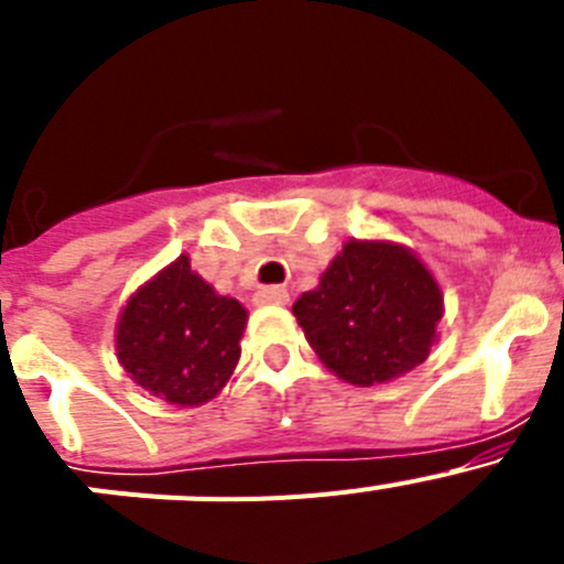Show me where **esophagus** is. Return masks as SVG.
Segmentation results:
<instances>
[{"label":"esophagus","instance_id":"esophagus-1","mask_svg":"<svg viewBox=\"0 0 564 564\" xmlns=\"http://www.w3.org/2000/svg\"><path fill=\"white\" fill-rule=\"evenodd\" d=\"M253 302L262 307H271V305H288V291L285 288H259L257 296H253Z\"/></svg>","mask_w":564,"mask_h":564}]
</instances>
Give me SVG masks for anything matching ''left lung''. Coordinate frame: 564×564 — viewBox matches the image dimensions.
I'll return each instance as SVG.
<instances>
[{
    "mask_svg": "<svg viewBox=\"0 0 564 564\" xmlns=\"http://www.w3.org/2000/svg\"><path fill=\"white\" fill-rule=\"evenodd\" d=\"M293 316L322 364L356 387L387 383L426 361L437 341L443 293L412 248L347 239Z\"/></svg>",
    "mask_w": 564,
    "mask_h": 564,
    "instance_id": "obj_1",
    "label": "left lung"
}]
</instances>
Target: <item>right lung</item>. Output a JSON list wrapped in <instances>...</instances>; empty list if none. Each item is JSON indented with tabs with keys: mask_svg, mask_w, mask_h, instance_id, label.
Returning a JSON list of instances; mask_svg holds the SVG:
<instances>
[{
	"mask_svg": "<svg viewBox=\"0 0 564 564\" xmlns=\"http://www.w3.org/2000/svg\"><path fill=\"white\" fill-rule=\"evenodd\" d=\"M246 325V307L220 296L181 253L127 299L115 325V352L149 395L200 406L231 381Z\"/></svg>",
	"mask_w": 564,
	"mask_h": 564,
	"instance_id": "add662e5",
	"label": "right lung"
}]
</instances>
